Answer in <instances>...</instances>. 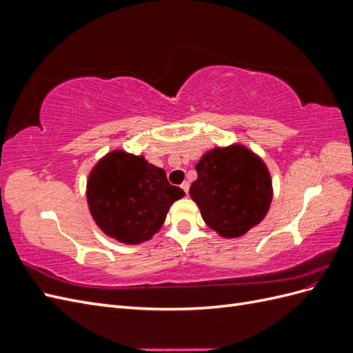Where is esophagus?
Masks as SVG:
<instances>
[{
  "label": "esophagus",
  "mask_w": 353,
  "mask_h": 353,
  "mask_svg": "<svg viewBox=\"0 0 353 353\" xmlns=\"http://www.w3.org/2000/svg\"><path fill=\"white\" fill-rule=\"evenodd\" d=\"M181 188H183L185 191V194H188V190H190V184L187 183V181H184L183 184H181Z\"/></svg>",
  "instance_id": "1"
}]
</instances>
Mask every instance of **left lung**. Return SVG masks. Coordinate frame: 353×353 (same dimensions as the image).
I'll use <instances>...</instances> for the list:
<instances>
[{
  "label": "left lung",
  "instance_id": "8db88e82",
  "mask_svg": "<svg viewBox=\"0 0 353 353\" xmlns=\"http://www.w3.org/2000/svg\"><path fill=\"white\" fill-rule=\"evenodd\" d=\"M196 170L190 196L208 227L221 237H241L266 216L272 179L263 160L248 147L212 148L201 156Z\"/></svg>",
  "mask_w": 353,
  "mask_h": 353
}]
</instances>
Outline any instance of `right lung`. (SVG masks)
<instances>
[{
    "mask_svg": "<svg viewBox=\"0 0 353 353\" xmlns=\"http://www.w3.org/2000/svg\"><path fill=\"white\" fill-rule=\"evenodd\" d=\"M185 193L168 183L162 168L144 156L113 150L100 159L87 181L91 215L109 237L138 244L162 228L172 203Z\"/></svg>",
    "mask_w": 353,
    "mask_h": 353,
    "instance_id": "obj_1",
    "label": "right lung"
}]
</instances>
